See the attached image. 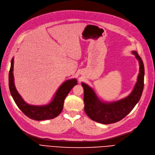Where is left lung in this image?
<instances>
[{
    "mask_svg": "<svg viewBox=\"0 0 155 155\" xmlns=\"http://www.w3.org/2000/svg\"><path fill=\"white\" fill-rule=\"evenodd\" d=\"M132 53L139 62L140 71L133 90L126 98L116 102H102L92 88L85 83H82L84 93V111L93 120L103 124L117 122L127 116L140 99L143 89V63L137 51H134Z\"/></svg>",
    "mask_w": 155,
    "mask_h": 155,
    "instance_id": "8db88e82",
    "label": "left lung"
}]
</instances>
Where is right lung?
I'll return each mask as SVG.
<instances>
[{"mask_svg": "<svg viewBox=\"0 0 155 155\" xmlns=\"http://www.w3.org/2000/svg\"><path fill=\"white\" fill-rule=\"evenodd\" d=\"M11 62V68L9 72V87L12 96L18 108L29 118L35 120H44L57 117L63 109L64 100L71 89L77 84L75 78L69 79L64 82L58 89L53 101L44 106H33L27 104L17 91L14 84L13 62Z\"/></svg>", "mask_w": 155, "mask_h": 155, "instance_id": "1", "label": "right lung"}]
</instances>
